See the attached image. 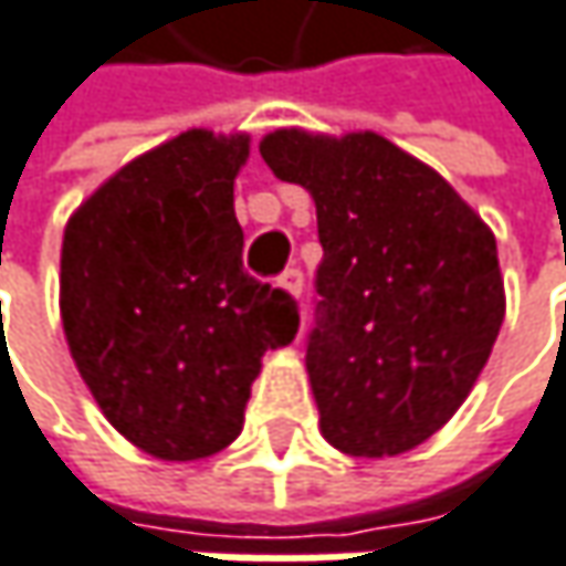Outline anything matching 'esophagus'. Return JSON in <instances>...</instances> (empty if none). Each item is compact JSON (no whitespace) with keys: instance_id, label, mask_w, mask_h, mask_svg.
I'll return each mask as SVG.
<instances>
[{"instance_id":"esophagus-1","label":"esophagus","mask_w":566,"mask_h":566,"mask_svg":"<svg viewBox=\"0 0 566 566\" xmlns=\"http://www.w3.org/2000/svg\"><path fill=\"white\" fill-rule=\"evenodd\" d=\"M282 287L291 297H301V291H304V272L301 269H287L282 275Z\"/></svg>"}]
</instances>
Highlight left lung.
<instances>
[{
    "label": "left lung",
    "mask_w": 566,
    "mask_h": 566,
    "mask_svg": "<svg viewBox=\"0 0 566 566\" xmlns=\"http://www.w3.org/2000/svg\"><path fill=\"white\" fill-rule=\"evenodd\" d=\"M259 151L317 207L307 376L321 434L369 460L415 450L467 401L505 321L495 235L379 132L275 129Z\"/></svg>",
    "instance_id": "8db88e82"
}]
</instances>
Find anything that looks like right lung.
<instances>
[{"instance_id":"obj_1","label":"right lung","mask_w":566,"mask_h":566,"mask_svg":"<svg viewBox=\"0 0 566 566\" xmlns=\"http://www.w3.org/2000/svg\"><path fill=\"white\" fill-rule=\"evenodd\" d=\"M245 158V132H180L103 180L64 230L71 356L106 421L155 460L230 447L262 356L297 334L294 301L242 269Z\"/></svg>"}]
</instances>
